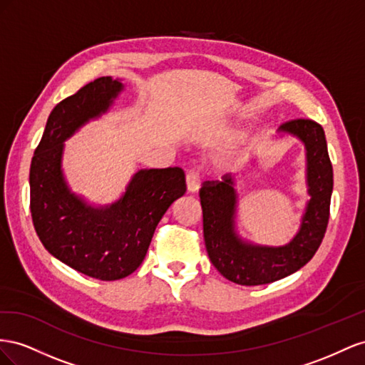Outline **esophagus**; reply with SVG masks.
<instances>
[{"mask_svg": "<svg viewBox=\"0 0 365 365\" xmlns=\"http://www.w3.org/2000/svg\"><path fill=\"white\" fill-rule=\"evenodd\" d=\"M200 188V177L195 171H188L186 173V190L188 192H195Z\"/></svg>", "mask_w": 365, "mask_h": 365, "instance_id": "34e87169", "label": "esophagus"}]
</instances>
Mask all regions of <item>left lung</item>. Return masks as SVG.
Listing matches in <instances>:
<instances>
[{"mask_svg":"<svg viewBox=\"0 0 365 365\" xmlns=\"http://www.w3.org/2000/svg\"><path fill=\"white\" fill-rule=\"evenodd\" d=\"M279 133L297 136L306 147L307 186L310 200L297 235L284 246H262L243 242L235 232L237 191L229 174L222 182H203L200 205L207 255L225 278L242 286L274 283L297 272L315 255L324 238L333 190V170L324 130L310 119H295L281 125Z\"/></svg>","mask_w":365,"mask_h":365,"instance_id":"1","label":"left lung"}]
</instances>
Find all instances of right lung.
<instances>
[{"label":"right lung","instance_id":"right-lung-1","mask_svg":"<svg viewBox=\"0 0 365 365\" xmlns=\"http://www.w3.org/2000/svg\"><path fill=\"white\" fill-rule=\"evenodd\" d=\"M122 88L103 76L61 101L30 165V212L41 243L59 262L102 281L128 277L142 264L155 226L186 191L177 166L138 171L120 199L102 207L68 190L61 170L64 140L106 113Z\"/></svg>","mask_w":365,"mask_h":365}]
</instances>
